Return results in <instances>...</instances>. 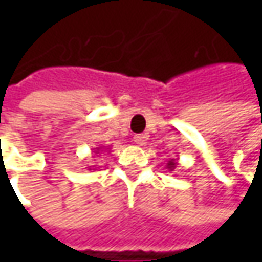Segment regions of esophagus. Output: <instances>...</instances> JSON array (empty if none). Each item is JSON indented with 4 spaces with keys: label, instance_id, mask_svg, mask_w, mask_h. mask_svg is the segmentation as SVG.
Wrapping results in <instances>:
<instances>
[{
    "label": "esophagus",
    "instance_id": "1",
    "mask_svg": "<svg viewBox=\"0 0 262 262\" xmlns=\"http://www.w3.org/2000/svg\"><path fill=\"white\" fill-rule=\"evenodd\" d=\"M134 143L138 144V146H144L146 144V136H143V134H138V136H134Z\"/></svg>",
    "mask_w": 262,
    "mask_h": 262
}]
</instances>
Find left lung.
<instances>
[{"instance_id": "1", "label": "left lung", "mask_w": 262, "mask_h": 262, "mask_svg": "<svg viewBox=\"0 0 262 262\" xmlns=\"http://www.w3.org/2000/svg\"><path fill=\"white\" fill-rule=\"evenodd\" d=\"M176 165H178V162H176L175 159H170V160L166 163V169L169 170V172H172V170H175Z\"/></svg>"}]
</instances>
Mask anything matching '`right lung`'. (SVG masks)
Here are the masks:
<instances>
[{"label": "right lung", "instance_id": "right-lung-1", "mask_svg": "<svg viewBox=\"0 0 262 262\" xmlns=\"http://www.w3.org/2000/svg\"><path fill=\"white\" fill-rule=\"evenodd\" d=\"M106 151H109V148L103 146V147H96L95 151H93V153H95L96 156H100V153H106ZM109 153H111V151H109ZM92 169H93V167L89 166V170H92ZM93 170H95V169H93Z\"/></svg>", "mask_w": 262, "mask_h": 262}]
</instances>
